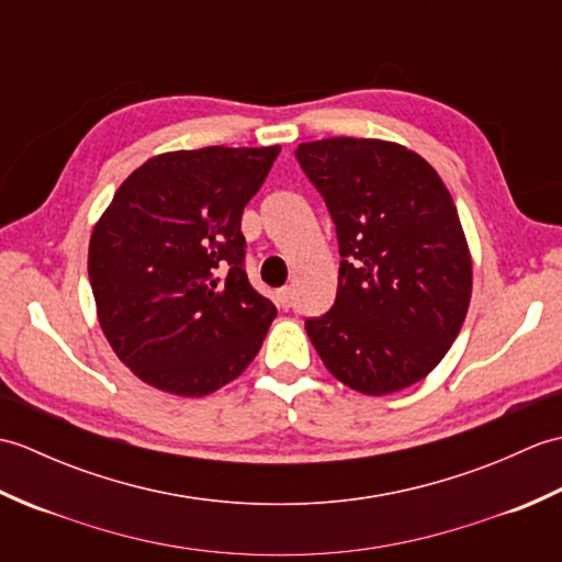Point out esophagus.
Instances as JSON below:
<instances>
[{
    "label": "esophagus",
    "mask_w": 562,
    "mask_h": 562,
    "mask_svg": "<svg viewBox=\"0 0 562 562\" xmlns=\"http://www.w3.org/2000/svg\"><path fill=\"white\" fill-rule=\"evenodd\" d=\"M274 302H278L280 308H288L290 302H292V288H282L274 292Z\"/></svg>",
    "instance_id": "34e87169"
}]
</instances>
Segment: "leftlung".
<instances>
[{
	"label": "left lung",
	"mask_w": 562,
	"mask_h": 562,
	"mask_svg": "<svg viewBox=\"0 0 562 562\" xmlns=\"http://www.w3.org/2000/svg\"><path fill=\"white\" fill-rule=\"evenodd\" d=\"M336 224V302L306 318L328 372L367 396L413 386L447 355L471 302L459 212L420 154L330 137L294 151Z\"/></svg>",
	"instance_id": "8db88e82"
}]
</instances>
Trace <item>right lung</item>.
I'll return each mask as SVG.
<instances>
[{
    "label": "right lung",
    "mask_w": 562,
    "mask_h": 562,
    "mask_svg": "<svg viewBox=\"0 0 562 562\" xmlns=\"http://www.w3.org/2000/svg\"><path fill=\"white\" fill-rule=\"evenodd\" d=\"M278 154H159L125 178L93 226L89 280L99 324L147 384L207 396L258 355L278 308L248 282L241 214Z\"/></svg>",
    "instance_id": "right-lung-1"
}]
</instances>
